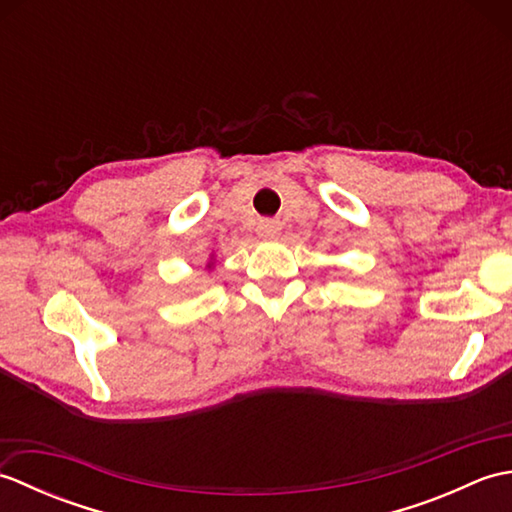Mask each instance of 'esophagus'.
<instances>
[{"label":"esophagus","mask_w":512,"mask_h":512,"mask_svg":"<svg viewBox=\"0 0 512 512\" xmlns=\"http://www.w3.org/2000/svg\"><path fill=\"white\" fill-rule=\"evenodd\" d=\"M281 233V222L279 220H262L257 224V235L264 239H273Z\"/></svg>","instance_id":"esophagus-1"}]
</instances>
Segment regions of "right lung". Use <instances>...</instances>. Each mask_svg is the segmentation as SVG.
<instances>
[{
  "mask_svg": "<svg viewBox=\"0 0 512 512\" xmlns=\"http://www.w3.org/2000/svg\"><path fill=\"white\" fill-rule=\"evenodd\" d=\"M211 266H213V262H211V264H209V268H211Z\"/></svg>",
  "mask_w": 512,
  "mask_h": 512,
  "instance_id": "add662e5",
  "label": "right lung"
}]
</instances>
